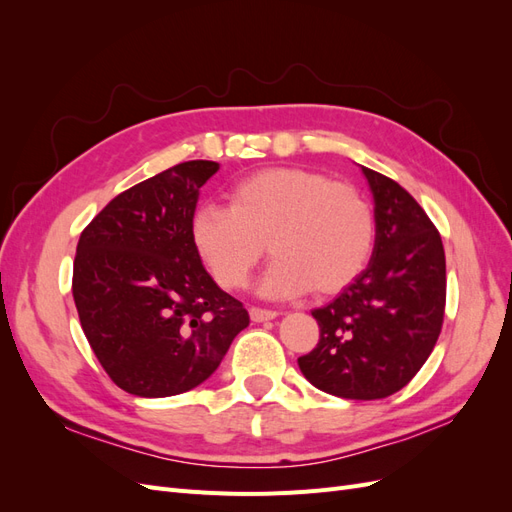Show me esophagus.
<instances>
[{
  "instance_id": "esophagus-1",
  "label": "esophagus",
  "mask_w": 512,
  "mask_h": 512,
  "mask_svg": "<svg viewBox=\"0 0 512 512\" xmlns=\"http://www.w3.org/2000/svg\"><path fill=\"white\" fill-rule=\"evenodd\" d=\"M277 316L275 309H262V307H250V318L254 322H265V320H273Z\"/></svg>"
}]
</instances>
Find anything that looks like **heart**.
I'll return each mask as SVG.
<instances>
[{
  "instance_id": "obj_1",
  "label": "heart",
  "mask_w": 512,
  "mask_h": 512,
  "mask_svg": "<svg viewBox=\"0 0 512 512\" xmlns=\"http://www.w3.org/2000/svg\"><path fill=\"white\" fill-rule=\"evenodd\" d=\"M230 207L200 205L190 222L196 254L226 290L243 288L265 254V297H297L312 288L339 292L356 280L374 247V211L348 183L303 166L247 175L228 192Z\"/></svg>"
}]
</instances>
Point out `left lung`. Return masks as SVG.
I'll use <instances>...</instances> for the list:
<instances>
[{
    "label": "left lung",
    "mask_w": 512,
    "mask_h": 512,
    "mask_svg": "<svg viewBox=\"0 0 512 512\" xmlns=\"http://www.w3.org/2000/svg\"><path fill=\"white\" fill-rule=\"evenodd\" d=\"M361 168L376 205L374 252L337 299L312 312L320 339L299 367L329 395L382 399L404 389L438 342L446 258L423 207L397 181Z\"/></svg>",
    "instance_id": "8db88e82"
}]
</instances>
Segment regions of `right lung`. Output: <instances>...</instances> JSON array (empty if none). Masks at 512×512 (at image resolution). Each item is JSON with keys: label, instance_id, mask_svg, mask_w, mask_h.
Wrapping results in <instances>:
<instances>
[{"label": "right lung", "instance_id": "1", "mask_svg": "<svg viewBox=\"0 0 512 512\" xmlns=\"http://www.w3.org/2000/svg\"><path fill=\"white\" fill-rule=\"evenodd\" d=\"M218 170L209 160L168 168L115 196L81 232L76 312L100 365L130 395L194 389L250 324L243 303L211 280L190 237L198 190Z\"/></svg>", "mask_w": 512, "mask_h": 512}]
</instances>
